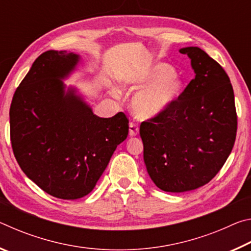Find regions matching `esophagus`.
<instances>
[{"label":"esophagus","mask_w":251,"mask_h":251,"mask_svg":"<svg viewBox=\"0 0 251 251\" xmlns=\"http://www.w3.org/2000/svg\"><path fill=\"white\" fill-rule=\"evenodd\" d=\"M138 126L134 124V123H129V136H136L138 135Z\"/></svg>","instance_id":"1"}]
</instances>
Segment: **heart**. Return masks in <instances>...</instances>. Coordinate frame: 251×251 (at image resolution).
I'll use <instances>...</instances> for the list:
<instances>
[{
	"instance_id": "heart-1",
	"label": "heart",
	"mask_w": 251,
	"mask_h": 251,
	"mask_svg": "<svg viewBox=\"0 0 251 251\" xmlns=\"http://www.w3.org/2000/svg\"><path fill=\"white\" fill-rule=\"evenodd\" d=\"M126 84L130 90H139L131 100V109L141 120H151L166 113L177 103L185 90L182 79L175 74L171 65L165 63L137 71L127 77ZM114 95L118 97L120 93L115 92Z\"/></svg>"
}]
</instances>
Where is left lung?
Here are the masks:
<instances>
[{"mask_svg": "<svg viewBox=\"0 0 251 251\" xmlns=\"http://www.w3.org/2000/svg\"><path fill=\"white\" fill-rule=\"evenodd\" d=\"M195 73L177 103L141 124L144 161L159 189L184 193L206 185L226 163L237 133L228 75L196 46L179 50Z\"/></svg>", "mask_w": 251, "mask_h": 251, "instance_id": "left-lung-1", "label": "left lung"}]
</instances>
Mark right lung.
<instances>
[{
	"mask_svg": "<svg viewBox=\"0 0 251 251\" xmlns=\"http://www.w3.org/2000/svg\"><path fill=\"white\" fill-rule=\"evenodd\" d=\"M79 54L50 50L21 82L10 108L11 143L20 167L56 198L90 194L116 147L128 135L124 113L104 118L64 80L78 70Z\"/></svg>",
	"mask_w": 251,
	"mask_h": 251,
	"instance_id": "1",
	"label": "right lung"
}]
</instances>
